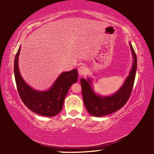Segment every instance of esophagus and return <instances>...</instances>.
<instances>
[{"mask_svg": "<svg viewBox=\"0 0 154 154\" xmlns=\"http://www.w3.org/2000/svg\"><path fill=\"white\" fill-rule=\"evenodd\" d=\"M87 72V68L82 65V66H80L79 68H78V73L80 75H83L86 73Z\"/></svg>", "mask_w": 154, "mask_h": 154, "instance_id": "obj_1", "label": "esophagus"}]
</instances>
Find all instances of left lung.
<instances>
[{
	"instance_id": "left-lung-1",
	"label": "left lung",
	"mask_w": 154,
	"mask_h": 154,
	"mask_svg": "<svg viewBox=\"0 0 154 154\" xmlns=\"http://www.w3.org/2000/svg\"><path fill=\"white\" fill-rule=\"evenodd\" d=\"M130 46L133 57L132 67L123 85L116 93L109 96L99 95L94 93L91 78L81 79L83 102L88 112L91 115L100 117L113 113L123 107L128 100L133 89L137 69L136 55L130 43Z\"/></svg>"
}]
</instances>
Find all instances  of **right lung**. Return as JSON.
<instances>
[{
    "mask_svg": "<svg viewBox=\"0 0 154 154\" xmlns=\"http://www.w3.org/2000/svg\"><path fill=\"white\" fill-rule=\"evenodd\" d=\"M20 46L14 60V77L22 102L34 112L44 116H54L61 112L69 88L78 79L76 69L61 73L47 91H38L25 82L18 67Z\"/></svg>",
    "mask_w": 154,
    "mask_h": 154,
    "instance_id": "right-lung-1",
    "label": "right lung"
}]
</instances>
